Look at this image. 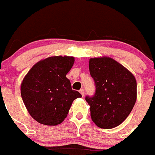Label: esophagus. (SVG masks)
Instances as JSON below:
<instances>
[{
  "mask_svg": "<svg viewBox=\"0 0 155 155\" xmlns=\"http://www.w3.org/2000/svg\"><path fill=\"white\" fill-rule=\"evenodd\" d=\"M79 92H80V94H81L82 97H83L84 95H85V90H84L83 89H81V90H79Z\"/></svg>",
  "mask_w": 155,
  "mask_h": 155,
  "instance_id": "obj_1",
  "label": "esophagus"
}]
</instances>
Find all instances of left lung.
Returning <instances> with one entry per match:
<instances>
[{"mask_svg":"<svg viewBox=\"0 0 155 155\" xmlns=\"http://www.w3.org/2000/svg\"><path fill=\"white\" fill-rule=\"evenodd\" d=\"M89 68L96 87L93 97H85L91 118L100 128H114L124 122L135 104V78L108 57L90 58Z\"/></svg>","mask_w":155,"mask_h":155,"instance_id":"1","label":"left lung"}]
</instances>
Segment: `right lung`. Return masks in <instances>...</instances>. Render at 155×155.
I'll list each match as a JSON object with an SVG mask.
<instances>
[{"instance_id": "1", "label": "right lung", "mask_w": 155, "mask_h": 155, "mask_svg": "<svg viewBox=\"0 0 155 155\" xmlns=\"http://www.w3.org/2000/svg\"><path fill=\"white\" fill-rule=\"evenodd\" d=\"M74 63V57H49L36 63L23 79L22 100L29 114L41 124L61 123L74 100L81 97L80 93L72 90L65 77Z\"/></svg>"}]
</instances>
